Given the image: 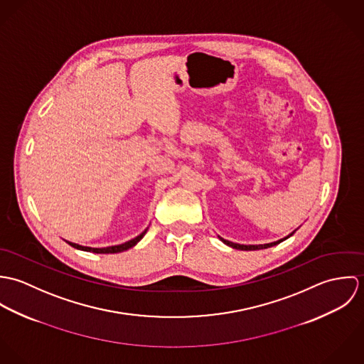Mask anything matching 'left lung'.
Wrapping results in <instances>:
<instances>
[{
  "label": "left lung",
  "mask_w": 364,
  "mask_h": 364,
  "mask_svg": "<svg viewBox=\"0 0 364 364\" xmlns=\"http://www.w3.org/2000/svg\"><path fill=\"white\" fill-rule=\"evenodd\" d=\"M299 228H296L294 231H291L289 235H286L284 238H280V240H277V241H273V242H269V244H259V245H241V244H235V242H231V241H227V240H224V238H221L220 235H217L218 238H220V241L221 242H224L225 245H228V247H231V248H234V250H240V251H258V250H264V248H270V247H274V245H277V244H280V242H283L284 240H287V238H290L296 231H297Z\"/></svg>",
  "instance_id": "8db88e82"
}]
</instances>
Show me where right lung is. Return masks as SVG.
I'll return each instance as SVG.
<instances>
[{
    "instance_id": "obj_1",
    "label": "right lung",
    "mask_w": 364,
    "mask_h": 364,
    "mask_svg": "<svg viewBox=\"0 0 364 364\" xmlns=\"http://www.w3.org/2000/svg\"><path fill=\"white\" fill-rule=\"evenodd\" d=\"M149 231V227L140 234L137 235L136 238L130 240V241H126L123 244H119V245H112V247H105V248H92V247H82L80 244H75V242H70V241H65L67 244H70L73 248L75 250H80V251H85V252H94V254H119V252H123V251H127L130 248H133L134 245H137L143 237L146 235V232Z\"/></svg>"
}]
</instances>
